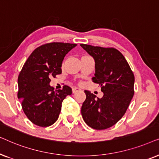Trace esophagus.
I'll return each instance as SVG.
<instances>
[{"mask_svg": "<svg viewBox=\"0 0 159 159\" xmlns=\"http://www.w3.org/2000/svg\"><path fill=\"white\" fill-rule=\"evenodd\" d=\"M81 90V89L79 88H72V93H77V91H80Z\"/></svg>", "mask_w": 159, "mask_h": 159, "instance_id": "34e87169", "label": "esophagus"}]
</instances>
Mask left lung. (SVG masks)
<instances>
[{
  "label": "left lung",
  "mask_w": 159,
  "mask_h": 159,
  "mask_svg": "<svg viewBox=\"0 0 159 159\" xmlns=\"http://www.w3.org/2000/svg\"><path fill=\"white\" fill-rule=\"evenodd\" d=\"M95 62L93 82L101 85L103 96L84 90L81 113L84 122L95 129H108L120 120L134 95V76L125 56L114 48L80 44Z\"/></svg>",
  "instance_id": "1"
}]
</instances>
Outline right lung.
Returning <instances> with one entry per match:
<instances>
[{
	"mask_svg": "<svg viewBox=\"0 0 159 159\" xmlns=\"http://www.w3.org/2000/svg\"><path fill=\"white\" fill-rule=\"evenodd\" d=\"M77 44L50 43L37 48L26 61L18 77V98L27 118L39 127H48L57 121L61 104L72 93L70 87L54 90L52 77L61 74L65 56Z\"/></svg>",
	"mask_w": 159,
	"mask_h": 159,
	"instance_id": "right-lung-1",
	"label": "right lung"
}]
</instances>
